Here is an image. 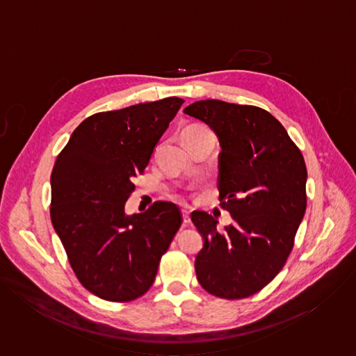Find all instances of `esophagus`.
I'll return each instance as SVG.
<instances>
[{
    "instance_id": "34e87169",
    "label": "esophagus",
    "mask_w": 356,
    "mask_h": 356,
    "mask_svg": "<svg viewBox=\"0 0 356 356\" xmlns=\"http://www.w3.org/2000/svg\"><path fill=\"white\" fill-rule=\"evenodd\" d=\"M181 216H183V225H188L190 224V213L187 210H181Z\"/></svg>"
}]
</instances>
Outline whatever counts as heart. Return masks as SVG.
<instances>
[{
  "label": "heart",
  "instance_id": "obj_1",
  "mask_svg": "<svg viewBox=\"0 0 356 356\" xmlns=\"http://www.w3.org/2000/svg\"><path fill=\"white\" fill-rule=\"evenodd\" d=\"M195 128H202V127H197V125H193V127H188L187 129H195ZM187 129H186V131H187Z\"/></svg>",
  "mask_w": 356,
  "mask_h": 356
}]
</instances>
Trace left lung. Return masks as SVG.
<instances>
[{
	"label": "left lung",
	"instance_id": "1",
	"mask_svg": "<svg viewBox=\"0 0 356 356\" xmlns=\"http://www.w3.org/2000/svg\"><path fill=\"white\" fill-rule=\"evenodd\" d=\"M183 113L210 125L220 139V200L234 220L220 232L213 216L191 213L204 238L197 280L221 298L249 297L276 277L293 249L307 207L306 163L284 127L264 108L202 99Z\"/></svg>",
	"mask_w": 356,
	"mask_h": 356
}]
</instances>
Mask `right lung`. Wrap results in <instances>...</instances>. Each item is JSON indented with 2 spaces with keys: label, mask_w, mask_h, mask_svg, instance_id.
<instances>
[{
  "label": "right lung",
  "mask_w": 356,
  "mask_h": 356,
  "mask_svg": "<svg viewBox=\"0 0 356 356\" xmlns=\"http://www.w3.org/2000/svg\"><path fill=\"white\" fill-rule=\"evenodd\" d=\"M183 98L168 97L86 118L58 155L50 184V220L79 282L114 302L143 296L181 225L179 207L155 201L125 216L154 149Z\"/></svg>",
  "instance_id": "add662e5"
}]
</instances>
